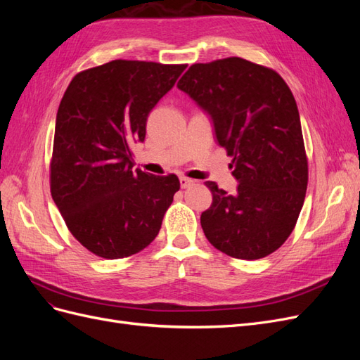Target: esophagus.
<instances>
[{"label":"esophagus","instance_id":"1","mask_svg":"<svg viewBox=\"0 0 360 360\" xmlns=\"http://www.w3.org/2000/svg\"><path fill=\"white\" fill-rule=\"evenodd\" d=\"M179 180H180V186L184 189V188H189L191 184H193V180H191V179H188L186 176H180L179 177Z\"/></svg>","mask_w":360,"mask_h":360}]
</instances>
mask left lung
<instances>
[{
    "mask_svg": "<svg viewBox=\"0 0 360 360\" xmlns=\"http://www.w3.org/2000/svg\"><path fill=\"white\" fill-rule=\"evenodd\" d=\"M179 89L213 118L216 139L231 156L236 193L205 181L212 205L202 231L216 249L258 259L279 249L299 219L308 188L296 101L282 76L240 57L192 64Z\"/></svg>",
    "mask_w": 360,
    "mask_h": 360,
    "instance_id": "obj_1",
    "label": "left lung"
}]
</instances>
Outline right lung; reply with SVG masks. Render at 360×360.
<instances>
[{
  "mask_svg": "<svg viewBox=\"0 0 360 360\" xmlns=\"http://www.w3.org/2000/svg\"><path fill=\"white\" fill-rule=\"evenodd\" d=\"M186 64L114 60L73 76L58 106L49 184L69 231L91 254H138L159 234L176 174L134 169L150 111Z\"/></svg>",
  "mask_w": 360,
  "mask_h": 360,
  "instance_id": "add662e5",
  "label": "right lung"
}]
</instances>
